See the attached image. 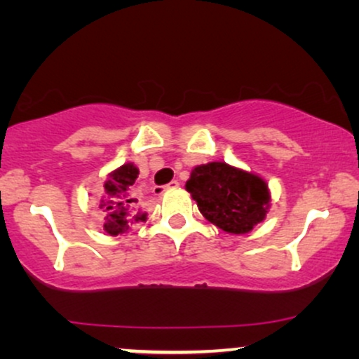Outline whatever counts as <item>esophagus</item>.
Masks as SVG:
<instances>
[{
  "instance_id": "obj_1",
  "label": "esophagus",
  "mask_w": 359,
  "mask_h": 359,
  "mask_svg": "<svg viewBox=\"0 0 359 359\" xmlns=\"http://www.w3.org/2000/svg\"><path fill=\"white\" fill-rule=\"evenodd\" d=\"M180 187V181L178 180H172L170 184H166V187H156L153 191H154V195H163L164 191H168V189H175V188H178Z\"/></svg>"
}]
</instances>
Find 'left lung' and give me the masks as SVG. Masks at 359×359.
I'll use <instances>...</instances> for the list:
<instances>
[{"instance_id":"1","label":"left lung","mask_w":359,"mask_h":359,"mask_svg":"<svg viewBox=\"0 0 359 359\" xmlns=\"http://www.w3.org/2000/svg\"><path fill=\"white\" fill-rule=\"evenodd\" d=\"M210 223L231 235H245L271 208V189L257 172L223 161L198 164L184 184Z\"/></svg>"}]
</instances>
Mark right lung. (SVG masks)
Masks as SVG:
<instances>
[{
    "label": "right lung",
    "instance_id": "add662e5",
    "mask_svg": "<svg viewBox=\"0 0 359 359\" xmlns=\"http://www.w3.org/2000/svg\"><path fill=\"white\" fill-rule=\"evenodd\" d=\"M139 175L134 163H124L107 175L104 193L97 198V210L104 217V231L111 237L124 235L136 223L146 222L147 213L137 205L133 195V184Z\"/></svg>",
    "mask_w": 359,
    "mask_h": 359
}]
</instances>
